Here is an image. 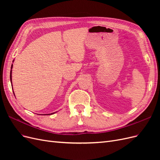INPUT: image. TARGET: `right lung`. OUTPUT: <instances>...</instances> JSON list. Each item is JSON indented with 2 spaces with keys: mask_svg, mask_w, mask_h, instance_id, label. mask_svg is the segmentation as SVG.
<instances>
[{
  "mask_svg": "<svg viewBox=\"0 0 160 160\" xmlns=\"http://www.w3.org/2000/svg\"><path fill=\"white\" fill-rule=\"evenodd\" d=\"M13 62H14V60H13ZM12 66H13V65L12 64V65H11V72H10V79H11V84H12ZM12 85V84L11 85ZM13 89V88H12ZM13 93H14V91H13ZM50 113L51 115V114H53V113ZM50 114H45L46 115H50Z\"/></svg>",
  "mask_w": 160,
  "mask_h": 160,
  "instance_id": "add662e5",
  "label": "right lung"
}]
</instances>
